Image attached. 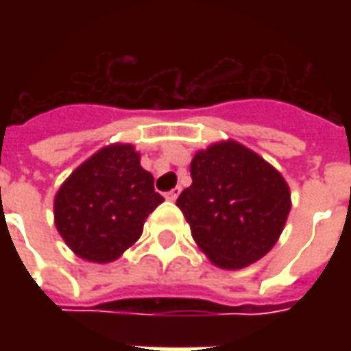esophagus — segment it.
Returning a JSON list of instances; mask_svg holds the SVG:
<instances>
[{
    "mask_svg": "<svg viewBox=\"0 0 351 351\" xmlns=\"http://www.w3.org/2000/svg\"><path fill=\"white\" fill-rule=\"evenodd\" d=\"M178 193H180V188H175V190H171L165 193V199H169V201H175V199L178 197Z\"/></svg>",
    "mask_w": 351,
    "mask_h": 351,
    "instance_id": "34e87169",
    "label": "esophagus"
}]
</instances>
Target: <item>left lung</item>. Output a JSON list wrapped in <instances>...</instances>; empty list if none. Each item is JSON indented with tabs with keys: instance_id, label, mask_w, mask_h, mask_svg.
Returning a JSON list of instances; mask_svg holds the SVG:
<instances>
[{
	"instance_id": "1",
	"label": "left lung",
	"mask_w": 351,
	"mask_h": 351,
	"mask_svg": "<svg viewBox=\"0 0 351 351\" xmlns=\"http://www.w3.org/2000/svg\"><path fill=\"white\" fill-rule=\"evenodd\" d=\"M191 186L176 206L193 241L221 269H243L271 250L291 208L289 188L276 169L235 141L193 156Z\"/></svg>"
}]
</instances>
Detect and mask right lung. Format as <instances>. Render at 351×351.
<instances>
[{
	"label": "right lung",
	"instance_id": "right-lung-1",
	"mask_svg": "<svg viewBox=\"0 0 351 351\" xmlns=\"http://www.w3.org/2000/svg\"><path fill=\"white\" fill-rule=\"evenodd\" d=\"M161 203L135 148L110 145L65 180L54 199V218L79 258L108 263L137 241L148 214Z\"/></svg>",
	"mask_w": 351,
	"mask_h": 351
}]
</instances>
